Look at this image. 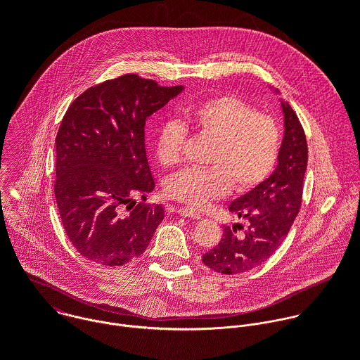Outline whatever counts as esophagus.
I'll return each instance as SVG.
<instances>
[{
    "label": "esophagus",
    "mask_w": 360,
    "mask_h": 360,
    "mask_svg": "<svg viewBox=\"0 0 360 360\" xmlns=\"http://www.w3.org/2000/svg\"><path fill=\"white\" fill-rule=\"evenodd\" d=\"M178 214L184 218H192V219H200L202 218V215L198 211L192 210V208H179Z\"/></svg>",
    "instance_id": "34e87169"
}]
</instances>
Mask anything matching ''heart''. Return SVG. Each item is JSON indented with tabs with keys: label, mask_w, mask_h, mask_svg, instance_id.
Masks as SVG:
<instances>
[{
	"label": "heart",
	"mask_w": 360,
	"mask_h": 360,
	"mask_svg": "<svg viewBox=\"0 0 360 360\" xmlns=\"http://www.w3.org/2000/svg\"><path fill=\"white\" fill-rule=\"evenodd\" d=\"M188 125L214 139L210 168H184L167 182V193L188 207L203 208L229 193L232 184L248 191L274 171L281 150V129L275 118L256 112L238 96L221 95L184 110ZM188 129L176 118L167 120L157 132L160 162H179Z\"/></svg>",
	"instance_id": "heart-1"
}]
</instances>
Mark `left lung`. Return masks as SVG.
Segmentation results:
<instances>
[{
    "instance_id": "left-lung-1",
    "label": "left lung",
    "mask_w": 360,
    "mask_h": 360,
    "mask_svg": "<svg viewBox=\"0 0 360 360\" xmlns=\"http://www.w3.org/2000/svg\"><path fill=\"white\" fill-rule=\"evenodd\" d=\"M279 94L278 89H275ZM285 134L272 175L232 200L229 211L248 221L224 226L221 242L202 256L215 272L236 275L268 261L286 238L302 203L303 178L307 167V143L297 115L281 99Z\"/></svg>"
}]
</instances>
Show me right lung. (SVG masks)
Listing matches in <instances>:
<instances>
[{"instance_id":"add662e5","label":"right lung","mask_w":360,"mask_h":360,"mask_svg":"<svg viewBox=\"0 0 360 360\" xmlns=\"http://www.w3.org/2000/svg\"><path fill=\"white\" fill-rule=\"evenodd\" d=\"M182 91L127 74L88 88L67 110L56 139L54 192L65 233L88 261L131 262L162 222V205L134 198L155 188L146 120Z\"/></svg>"}]
</instances>
